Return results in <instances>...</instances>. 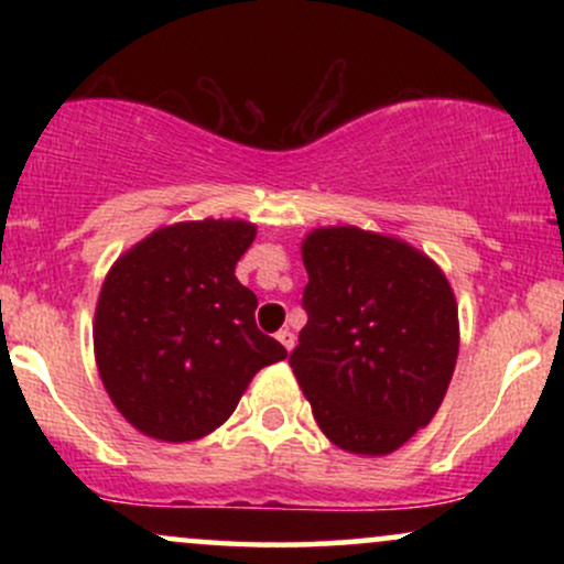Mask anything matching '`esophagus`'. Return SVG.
I'll return each mask as SVG.
<instances>
[{"mask_svg": "<svg viewBox=\"0 0 564 564\" xmlns=\"http://www.w3.org/2000/svg\"><path fill=\"white\" fill-rule=\"evenodd\" d=\"M275 339H278V341H281V345H283V347H286V349H289V352H291V349H294V345H296V336H294V334H291V332H289V328H281V332H278V334H275Z\"/></svg>", "mask_w": 564, "mask_h": 564, "instance_id": "1", "label": "esophagus"}]
</instances>
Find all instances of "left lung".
Here are the masks:
<instances>
[{
  "mask_svg": "<svg viewBox=\"0 0 564 564\" xmlns=\"http://www.w3.org/2000/svg\"><path fill=\"white\" fill-rule=\"evenodd\" d=\"M307 323L289 366L323 435L387 456L432 422L458 358V304L435 260L355 225L302 241Z\"/></svg>",
  "mask_w": 564,
  "mask_h": 564,
  "instance_id": "obj_1",
  "label": "left lung"
}]
</instances>
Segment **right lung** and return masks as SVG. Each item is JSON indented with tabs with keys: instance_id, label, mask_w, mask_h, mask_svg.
I'll return each instance as SVG.
<instances>
[{
	"instance_id": "1",
	"label": "right lung",
	"mask_w": 564,
	"mask_h": 564,
	"mask_svg": "<svg viewBox=\"0 0 564 564\" xmlns=\"http://www.w3.org/2000/svg\"><path fill=\"white\" fill-rule=\"evenodd\" d=\"M257 236L243 219L153 230L108 270L97 296L95 360L108 398L142 435L191 443L230 419L260 368L286 349L254 323L236 264Z\"/></svg>"
}]
</instances>
